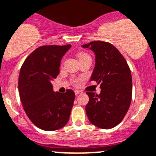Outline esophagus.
<instances>
[{"instance_id": "1", "label": "esophagus", "mask_w": 156, "mask_h": 156, "mask_svg": "<svg viewBox=\"0 0 156 156\" xmlns=\"http://www.w3.org/2000/svg\"><path fill=\"white\" fill-rule=\"evenodd\" d=\"M81 93H82V91H81V90H75V94L76 95L80 94H81Z\"/></svg>"}]
</instances>
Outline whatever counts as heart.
Instances as JSON below:
<instances>
[{"label": "heart", "instance_id": "1", "mask_svg": "<svg viewBox=\"0 0 156 156\" xmlns=\"http://www.w3.org/2000/svg\"><path fill=\"white\" fill-rule=\"evenodd\" d=\"M78 59L80 60H82V59H84V58H90V56L89 54H87V52H80V53H78ZM63 64V61L62 62V65Z\"/></svg>", "mask_w": 156, "mask_h": 156}]
</instances>
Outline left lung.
<instances>
[{
  "mask_svg": "<svg viewBox=\"0 0 156 156\" xmlns=\"http://www.w3.org/2000/svg\"><path fill=\"white\" fill-rule=\"evenodd\" d=\"M95 54L90 81L101 84L100 94L87 92L86 113L92 124L111 129L124 118L132 100V75L124 57L110 43L93 41L82 45Z\"/></svg>",
  "mask_w": 156,
  "mask_h": 156,
  "instance_id": "8db88e82",
  "label": "left lung"
}]
</instances>
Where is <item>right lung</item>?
<instances>
[{
    "label": "right lung",
    "mask_w": 156,
    "mask_h": 156,
    "mask_svg": "<svg viewBox=\"0 0 156 156\" xmlns=\"http://www.w3.org/2000/svg\"><path fill=\"white\" fill-rule=\"evenodd\" d=\"M71 48L43 46L24 61L18 80L20 98L32 123L40 129L54 131L67 124L75 101V92H54L52 81L59 74L60 62Z\"/></svg>",
    "instance_id": "obj_1"
}]
</instances>
